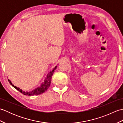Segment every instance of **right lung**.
I'll use <instances>...</instances> for the list:
<instances>
[{
  "mask_svg": "<svg viewBox=\"0 0 123 123\" xmlns=\"http://www.w3.org/2000/svg\"><path fill=\"white\" fill-rule=\"evenodd\" d=\"M57 68V66L56 67H55L54 69L53 70L48 73V74L46 75V77L45 78V79L44 80V82H42L40 85V86H39L38 87H37L36 88L33 89V90L31 91H23L21 89H20L19 88L17 87L16 86H15L12 83L11 81H10L9 79H8V81L9 83L11 85L12 87H14L16 89H17L21 93H22L23 95H27V96H33V95H40L41 93H43L45 91L48 90V89L49 88V86H50L51 84V79H52V75H53L54 70H55Z\"/></svg>",
  "mask_w": 123,
  "mask_h": 123,
  "instance_id": "obj_1",
  "label": "right lung"
}]
</instances>
